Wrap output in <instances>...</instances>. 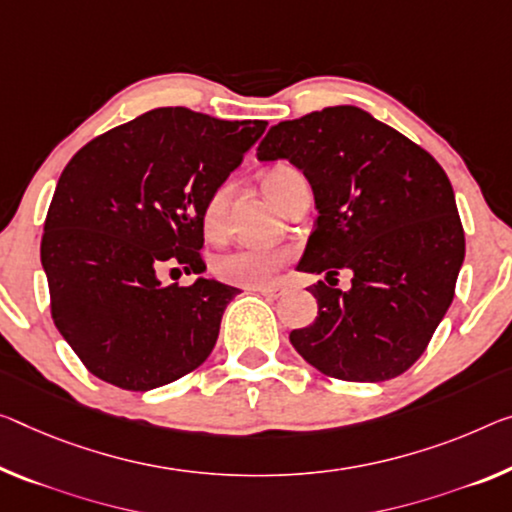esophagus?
<instances>
[{
    "label": "esophagus",
    "mask_w": 512,
    "mask_h": 512,
    "mask_svg": "<svg viewBox=\"0 0 512 512\" xmlns=\"http://www.w3.org/2000/svg\"><path fill=\"white\" fill-rule=\"evenodd\" d=\"M251 290H256V293H261L265 297H270V300H277V297L286 293V288H283V286H258V288H251Z\"/></svg>",
    "instance_id": "34e87169"
}]
</instances>
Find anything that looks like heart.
Wrapping results in <instances>:
<instances>
[{
	"mask_svg": "<svg viewBox=\"0 0 512 512\" xmlns=\"http://www.w3.org/2000/svg\"><path fill=\"white\" fill-rule=\"evenodd\" d=\"M302 180L300 171H295L288 164H277V167L267 169L261 176V183L270 199L281 203L283 196L290 190V185ZM229 194L231 187L222 185L210 194V199L203 208V231L210 238H219L224 233L226 224V206H229ZM288 251L283 249H267V247H238L233 251H226L224 256L217 258L215 272L217 277L233 283V286H245V288H258L267 286L274 281L283 265L288 263Z\"/></svg>",
	"mask_w": 512,
	"mask_h": 512,
	"instance_id": "heart-1",
	"label": "heart"
}]
</instances>
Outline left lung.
I'll list each match as a JSON object with an SVG mask.
<instances>
[{
    "instance_id": "obj_1",
    "label": "left lung",
    "mask_w": 512,
    "mask_h": 512,
    "mask_svg": "<svg viewBox=\"0 0 512 512\" xmlns=\"http://www.w3.org/2000/svg\"><path fill=\"white\" fill-rule=\"evenodd\" d=\"M258 160H288L309 180L316 229L300 272H352L348 290L318 281V316L290 343L320 373L384 382L428 348L465 261L451 180L435 157L352 105L281 121Z\"/></svg>"
}]
</instances>
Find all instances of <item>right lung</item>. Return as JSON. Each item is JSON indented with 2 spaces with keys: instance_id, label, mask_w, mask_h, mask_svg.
Instances as JSON below:
<instances>
[{
  "instance_id": "1",
  "label": "right lung",
  "mask_w": 512,
  "mask_h": 512,
  "mask_svg": "<svg viewBox=\"0 0 512 512\" xmlns=\"http://www.w3.org/2000/svg\"><path fill=\"white\" fill-rule=\"evenodd\" d=\"M265 125L160 107L89 141L66 164L41 263L54 325L100 380L148 391L208 359L240 290L203 277V208ZM167 262L197 281L164 287Z\"/></svg>"
}]
</instances>
